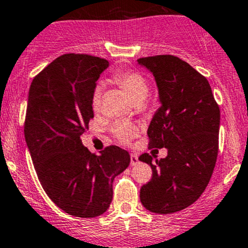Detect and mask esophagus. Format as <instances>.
I'll list each match as a JSON object with an SVG mask.
<instances>
[{
    "label": "esophagus",
    "instance_id": "34e87169",
    "mask_svg": "<svg viewBox=\"0 0 248 248\" xmlns=\"http://www.w3.org/2000/svg\"><path fill=\"white\" fill-rule=\"evenodd\" d=\"M139 163V159H138L137 155H131V165L134 166Z\"/></svg>",
    "mask_w": 248,
    "mask_h": 248
}]
</instances>
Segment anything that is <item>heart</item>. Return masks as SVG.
<instances>
[{
	"label": "heart",
	"instance_id": "1",
	"mask_svg": "<svg viewBox=\"0 0 248 248\" xmlns=\"http://www.w3.org/2000/svg\"><path fill=\"white\" fill-rule=\"evenodd\" d=\"M114 80L128 93L131 98L135 103H140L145 100L150 93V82L141 72L137 71V70H122V71H117L114 75ZM104 93V85L98 84L93 88V93H91L90 103L91 108L93 110H98L102 102ZM113 134L114 137L119 140L120 142L127 144L129 140L137 135L138 128L135 124L131 122H117L113 127Z\"/></svg>",
	"mask_w": 248,
	"mask_h": 248
}]
</instances>
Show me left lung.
Returning <instances> with one entry per match:
<instances>
[{"label":"left lung","mask_w":248,"mask_h":248,"mask_svg":"<svg viewBox=\"0 0 248 248\" xmlns=\"http://www.w3.org/2000/svg\"><path fill=\"white\" fill-rule=\"evenodd\" d=\"M138 62L155 76L161 102L148 127V148H168L155 164L148 153L139 157L152 169L140 201L150 212L172 214L196 202L212 178L220 108L207 78L183 59L159 54Z\"/></svg>","instance_id":"left-lung-1"}]
</instances>
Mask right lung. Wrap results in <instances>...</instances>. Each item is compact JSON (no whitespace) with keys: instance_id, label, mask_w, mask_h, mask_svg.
I'll return each mask as SVG.
<instances>
[{"instance_id":"right-lung-1","label":"right lung","mask_w":248,"mask_h":248,"mask_svg":"<svg viewBox=\"0 0 248 248\" xmlns=\"http://www.w3.org/2000/svg\"><path fill=\"white\" fill-rule=\"evenodd\" d=\"M109 62L66 53L33 79L25 117V138L34 169L52 202L70 215L95 217L109 208L113 182L131 157L110 145L101 155L82 144L93 117L90 97Z\"/></svg>"}]
</instances>
